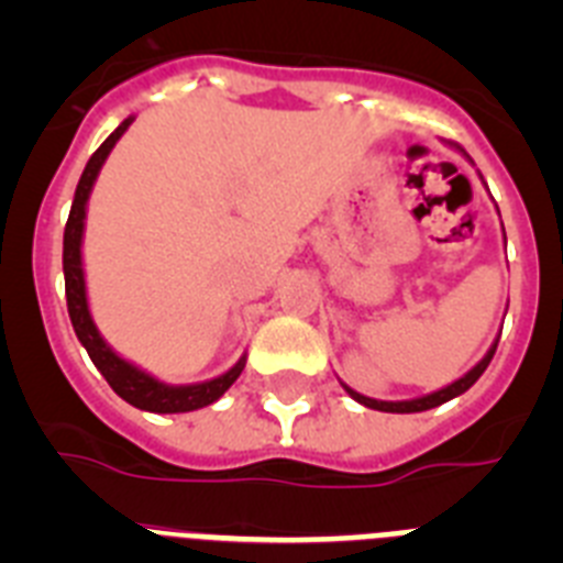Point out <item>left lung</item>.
Masks as SVG:
<instances>
[{
    "mask_svg": "<svg viewBox=\"0 0 563 563\" xmlns=\"http://www.w3.org/2000/svg\"><path fill=\"white\" fill-rule=\"evenodd\" d=\"M499 211V208H496ZM505 231V228H501ZM496 343H499V338H496L494 343H490V350L485 352V357H482L476 366H471V369L465 372L462 377H456L454 383H449V386H442V389L431 391V395H422V397H411V400H375V397H366L361 395V391L350 389L346 383L341 380V386L346 389V395L352 397L355 402H361V406H366V409H375V411H389V415H415V411H429L434 409V406H442V402L454 400V397H460L462 391H467L471 386H474L476 380L482 377V372L487 369V363H490V357H494L496 352Z\"/></svg>",
    "mask_w": 563,
    "mask_h": 563,
    "instance_id": "1",
    "label": "left lung"
}]
</instances>
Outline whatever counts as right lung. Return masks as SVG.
Masks as SVG:
<instances>
[{
	"label": "right lung",
	"instance_id": "right-lung-1",
	"mask_svg": "<svg viewBox=\"0 0 563 563\" xmlns=\"http://www.w3.org/2000/svg\"><path fill=\"white\" fill-rule=\"evenodd\" d=\"M134 114L126 118L121 126L109 134L107 141L98 146V152L89 157L87 168H84L81 180H78L76 197H73V208H69V220L64 228V290H67V310L69 321H73V330H76L78 341L87 350V355L92 357V363L98 366L107 383L114 389V395L123 397L126 402H132L134 409L141 411H154V415H183V411H197L206 409L211 402L220 400L228 389H231L236 377L245 369L247 355L242 352L231 369L222 372V375L211 377V380L200 383H166L161 377L148 375L146 369H141L137 363L126 361L107 343V338L101 335V330L92 321V312H89V298H87V276H84V228H87V202L92 186H96L98 174H101L103 163H107L109 152L114 148V143L121 141L123 132L132 126Z\"/></svg>",
	"mask_w": 563,
	"mask_h": 563
}]
</instances>
